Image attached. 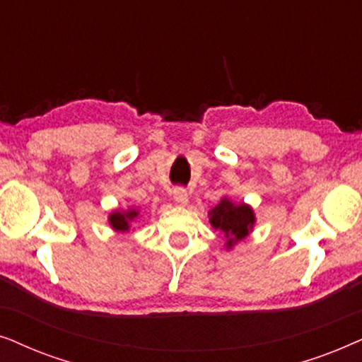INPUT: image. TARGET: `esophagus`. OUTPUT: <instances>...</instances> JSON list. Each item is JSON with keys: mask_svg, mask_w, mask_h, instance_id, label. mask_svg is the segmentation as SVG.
<instances>
[{"mask_svg": "<svg viewBox=\"0 0 362 362\" xmlns=\"http://www.w3.org/2000/svg\"><path fill=\"white\" fill-rule=\"evenodd\" d=\"M172 197L173 200H175V204L185 206L187 204H189V194H187L185 189H182V187H175L172 192Z\"/></svg>", "mask_w": 362, "mask_h": 362, "instance_id": "esophagus-1", "label": "esophagus"}]
</instances>
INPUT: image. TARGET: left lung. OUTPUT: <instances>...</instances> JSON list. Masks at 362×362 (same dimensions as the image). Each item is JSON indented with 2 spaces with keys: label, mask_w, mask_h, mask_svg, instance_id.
Masks as SVG:
<instances>
[{
  "label": "left lung",
  "mask_w": 362,
  "mask_h": 362,
  "mask_svg": "<svg viewBox=\"0 0 362 362\" xmlns=\"http://www.w3.org/2000/svg\"><path fill=\"white\" fill-rule=\"evenodd\" d=\"M210 223L215 230H220L226 238V248L242 242L248 237L255 225L253 209L247 204H233L226 199L220 200L218 205L209 211Z\"/></svg>",
  "instance_id": "1"
}]
</instances>
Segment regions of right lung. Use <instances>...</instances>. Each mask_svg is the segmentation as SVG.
Here are the masks:
<instances>
[{"label":"right lung","instance_id":"right-lung-1","mask_svg":"<svg viewBox=\"0 0 362 362\" xmlns=\"http://www.w3.org/2000/svg\"><path fill=\"white\" fill-rule=\"evenodd\" d=\"M139 216V210L131 209V210H125V211H119L115 210L112 214L109 215V223L115 231L119 233H125L131 228V221H134Z\"/></svg>","mask_w":362,"mask_h":362}]
</instances>
